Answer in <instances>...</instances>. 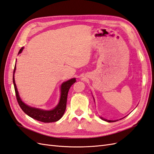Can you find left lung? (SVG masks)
Masks as SVG:
<instances>
[{
	"instance_id": "1",
	"label": "left lung",
	"mask_w": 154,
	"mask_h": 154,
	"mask_svg": "<svg viewBox=\"0 0 154 154\" xmlns=\"http://www.w3.org/2000/svg\"><path fill=\"white\" fill-rule=\"evenodd\" d=\"M100 118H101V119L103 120H105V121H106V122H113L117 121V120H106V119H105V118H103L102 117H100Z\"/></svg>"
}]
</instances>
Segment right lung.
Returning a JSON list of instances; mask_svg holds the SVG:
<instances>
[{"label": "right lung", "instance_id": "1", "mask_svg": "<svg viewBox=\"0 0 154 154\" xmlns=\"http://www.w3.org/2000/svg\"><path fill=\"white\" fill-rule=\"evenodd\" d=\"M23 50V47H22V48L19 50L18 54L21 53ZM15 69H16V67H15V65L14 69V74H13V82H14L15 95H16L17 102L19 106H20V107L23 111V112H24L25 114H26L28 116L34 118V119L42 122H45V123L54 122L60 120L62 117L63 115L64 114V112L66 111L67 98H68V93L71 87V86L76 81L75 78L72 79H69L64 82H63L60 88L61 95H60V101H59L58 104L54 109L51 110V111H45V110L30 107V106L26 105L25 103H24L22 101L20 97H19V93L17 89V86L15 82L14 73L15 72Z\"/></svg>", "mask_w": 154, "mask_h": 154}]
</instances>
